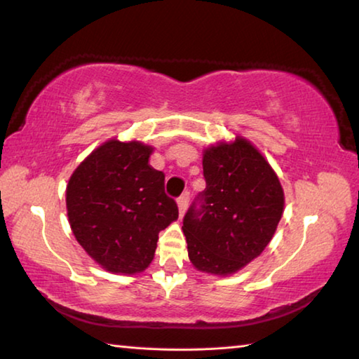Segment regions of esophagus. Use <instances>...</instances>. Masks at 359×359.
Here are the masks:
<instances>
[{
    "mask_svg": "<svg viewBox=\"0 0 359 359\" xmlns=\"http://www.w3.org/2000/svg\"><path fill=\"white\" fill-rule=\"evenodd\" d=\"M188 202H190V193L185 191V193L182 194V196L177 199V207H179V215H180V217H184V213L187 212Z\"/></svg>",
    "mask_w": 359,
    "mask_h": 359,
    "instance_id": "34e87169",
    "label": "esophagus"
}]
</instances>
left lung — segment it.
I'll use <instances>...</instances> for the list:
<instances>
[{"label": "left lung", "instance_id": "left-lung-1", "mask_svg": "<svg viewBox=\"0 0 359 359\" xmlns=\"http://www.w3.org/2000/svg\"><path fill=\"white\" fill-rule=\"evenodd\" d=\"M205 190L184 218L188 257L207 275L231 276L259 257L284 212L275 169L243 136L208 146L202 155Z\"/></svg>", "mask_w": 359, "mask_h": 359}]
</instances>
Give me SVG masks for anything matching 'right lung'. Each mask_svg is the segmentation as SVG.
<instances>
[{
  "mask_svg": "<svg viewBox=\"0 0 359 359\" xmlns=\"http://www.w3.org/2000/svg\"><path fill=\"white\" fill-rule=\"evenodd\" d=\"M152 146L108 140L70 175L67 217L76 242L102 269L136 275L151 265L158 232L179 218L165 174L149 165Z\"/></svg>",
  "mask_w": 359,
  "mask_h": 359,
  "instance_id": "right-lung-1",
  "label": "right lung"
}]
</instances>
